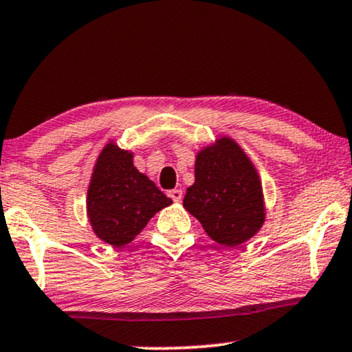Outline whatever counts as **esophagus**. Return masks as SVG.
<instances>
[{
	"instance_id": "obj_1",
	"label": "esophagus",
	"mask_w": 352,
	"mask_h": 352,
	"mask_svg": "<svg viewBox=\"0 0 352 352\" xmlns=\"http://www.w3.org/2000/svg\"><path fill=\"white\" fill-rule=\"evenodd\" d=\"M167 197L173 199V201H180L182 197H184V193H182V190H170L167 191Z\"/></svg>"
}]
</instances>
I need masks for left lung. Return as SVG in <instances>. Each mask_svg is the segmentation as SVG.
Segmentation results:
<instances>
[{"label":"left lung","mask_w":352,"mask_h":352,"mask_svg":"<svg viewBox=\"0 0 352 352\" xmlns=\"http://www.w3.org/2000/svg\"><path fill=\"white\" fill-rule=\"evenodd\" d=\"M184 206L221 245H240L260 230L265 221L261 184L239 144L224 138L198 154L195 184L186 190Z\"/></svg>","instance_id":"left-lung-1"}]
</instances>
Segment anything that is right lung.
Returning <instances> with one entry per match:
<instances>
[{
  "instance_id": "1",
  "label": "right lung",
  "mask_w": 352,
  "mask_h": 352,
  "mask_svg": "<svg viewBox=\"0 0 352 352\" xmlns=\"http://www.w3.org/2000/svg\"><path fill=\"white\" fill-rule=\"evenodd\" d=\"M170 203L153 180L136 170L130 153L105 146L87 191V214L97 237L115 247L126 245Z\"/></svg>"
}]
</instances>
